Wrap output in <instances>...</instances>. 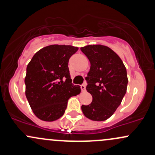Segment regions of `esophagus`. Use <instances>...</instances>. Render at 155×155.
I'll list each match as a JSON object with an SVG mask.
<instances>
[{"instance_id":"esophagus-1","label":"esophagus","mask_w":155,"mask_h":155,"mask_svg":"<svg viewBox=\"0 0 155 155\" xmlns=\"http://www.w3.org/2000/svg\"><path fill=\"white\" fill-rule=\"evenodd\" d=\"M81 89H82V91H85V84H82V85H81Z\"/></svg>"}]
</instances>
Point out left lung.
<instances>
[{"label": "left lung", "instance_id": "8db88e82", "mask_svg": "<svg viewBox=\"0 0 155 155\" xmlns=\"http://www.w3.org/2000/svg\"><path fill=\"white\" fill-rule=\"evenodd\" d=\"M81 50L91 62L86 90L93 97L90 105H82V110L91 120L104 121L113 115L126 93V68L118 55L106 46L87 45Z\"/></svg>", "mask_w": 155, "mask_h": 155}]
</instances>
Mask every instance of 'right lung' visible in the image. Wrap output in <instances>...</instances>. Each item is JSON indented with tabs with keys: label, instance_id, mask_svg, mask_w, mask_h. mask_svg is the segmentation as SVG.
I'll return each instance as SVG.
<instances>
[{
	"label": "right lung",
	"instance_id": "add662e5",
	"mask_svg": "<svg viewBox=\"0 0 155 155\" xmlns=\"http://www.w3.org/2000/svg\"><path fill=\"white\" fill-rule=\"evenodd\" d=\"M77 50L71 45H50L38 50L27 65L26 97L40 120L59 119L68 99L80 94V86L73 84L68 68L70 58Z\"/></svg>",
	"mask_w": 155,
	"mask_h": 155
}]
</instances>
